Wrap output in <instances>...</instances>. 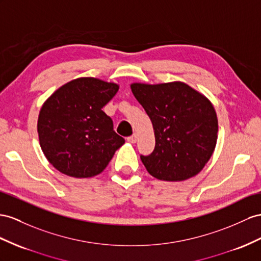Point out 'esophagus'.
Returning a JSON list of instances; mask_svg holds the SVG:
<instances>
[{"mask_svg":"<svg viewBox=\"0 0 261 261\" xmlns=\"http://www.w3.org/2000/svg\"><path fill=\"white\" fill-rule=\"evenodd\" d=\"M137 139H138V136L135 133V135H132V136L126 138V141L130 142V143H136L137 142Z\"/></svg>","mask_w":261,"mask_h":261,"instance_id":"34e87169","label":"esophagus"}]
</instances>
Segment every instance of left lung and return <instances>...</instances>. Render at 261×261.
<instances>
[{"label": "left lung", "mask_w": 261, "mask_h": 261, "mask_svg": "<svg viewBox=\"0 0 261 261\" xmlns=\"http://www.w3.org/2000/svg\"><path fill=\"white\" fill-rule=\"evenodd\" d=\"M131 90L154 129V150L140 155L145 169L155 178L170 182L198 174L217 141V116L210 100L179 82L136 83Z\"/></svg>", "instance_id": "1"}]
</instances>
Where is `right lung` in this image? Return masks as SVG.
Returning <instances> with one entry per match:
<instances>
[{
  "instance_id": "add662e5",
  "label": "right lung",
  "mask_w": 261,
  "mask_h": 261,
  "mask_svg": "<svg viewBox=\"0 0 261 261\" xmlns=\"http://www.w3.org/2000/svg\"><path fill=\"white\" fill-rule=\"evenodd\" d=\"M119 86L92 77L67 83L46 100L37 132L46 159L64 174L82 178L101 173L124 139L102 111Z\"/></svg>"
}]
</instances>
